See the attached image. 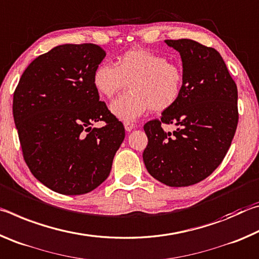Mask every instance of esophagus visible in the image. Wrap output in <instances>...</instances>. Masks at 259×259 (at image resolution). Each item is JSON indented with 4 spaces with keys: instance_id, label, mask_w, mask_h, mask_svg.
I'll return each mask as SVG.
<instances>
[{
    "instance_id": "1",
    "label": "esophagus",
    "mask_w": 259,
    "mask_h": 259,
    "mask_svg": "<svg viewBox=\"0 0 259 259\" xmlns=\"http://www.w3.org/2000/svg\"><path fill=\"white\" fill-rule=\"evenodd\" d=\"M124 128L126 131H131L135 128V124L133 122H124Z\"/></svg>"
}]
</instances>
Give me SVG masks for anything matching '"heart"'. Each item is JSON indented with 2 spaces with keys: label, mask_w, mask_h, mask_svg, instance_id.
I'll return each instance as SVG.
<instances>
[{
  "label": "heart",
  "mask_w": 259,
  "mask_h": 259,
  "mask_svg": "<svg viewBox=\"0 0 259 259\" xmlns=\"http://www.w3.org/2000/svg\"><path fill=\"white\" fill-rule=\"evenodd\" d=\"M97 94L111 99L129 84L130 90L111 104L117 119L130 122L150 109L162 113L172 108L183 96L185 74L178 64L146 49H130L115 64H99L93 73Z\"/></svg>",
  "instance_id": "1"
}]
</instances>
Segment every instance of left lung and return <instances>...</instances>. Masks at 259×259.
<instances>
[{"instance_id": "1", "label": "left lung", "mask_w": 259, "mask_h": 259, "mask_svg": "<svg viewBox=\"0 0 259 259\" xmlns=\"http://www.w3.org/2000/svg\"><path fill=\"white\" fill-rule=\"evenodd\" d=\"M182 57L185 88L179 102L161 119L144 125L147 171L172 187L190 186L210 176L224 160L239 121L238 88L219 52L201 43L165 40ZM162 124H175L165 133Z\"/></svg>"}]
</instances>
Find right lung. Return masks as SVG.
<instances>
[{
	"instance_id": "right-lung-1",
	"label": "right lung",
	"mask_w": 259,
	"mask_h": 259,
	"mask_svg": "<svg viewBox=\"0 0 259 259\" xmlns=\"http://www.w3.org/2000/svg\"><path fill=\"white\" fill-rule=\"evenodd\" d=\"M106 52L63 45L35 58L14 93L12 113L26 164L43 185L80 195L108 177L124 126L99 100L93 73ZM103 120L102 128H91Z\"/></svg>"
}]
</instances>
